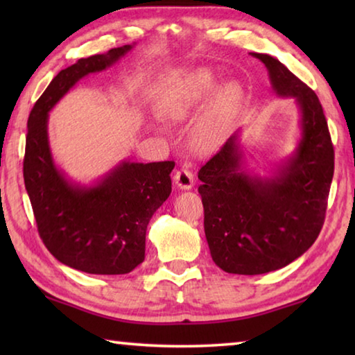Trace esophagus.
Listing matches in <instances>:
<instances>
[{"label": "esophagus", "mask_w": 355, "mask_h": 355, "mask_svg": "<svg viewBox=\"0 0 355 355\" xmlns=\"http://www.w3.org/2000/svg\"><path fill=\"white\" fill-rule=\"evenodd\" d=\"M173 182H175L177 188L180 189H191L194 186V175H192L188 167H182L173 175Z\"/></svg>", "instance_id": "34e87169"}]
</instances>
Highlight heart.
Masks as SVG:
<instances>
[{
  "instance_id": "obj_1",
  "label": "heart",
  "mask_w": 355,
  "mask_h": 355,
  "mask_svg": "<svg viewBox=\"0 0 355 355\" xmlns=\"http://www.w3.org/2000/svg\"><path fill=\"white\" fill-rule=\"evenodd\" d=\"M216 89L213 73L205 69H196L173 80L163 97V112L171 120H184L207 103ZM241 89L238 84H227L219 89L209 101L205 114L196 131L199 147H209L218 142L233 122L241 103Z\"/></svg>"
}]
</instances>
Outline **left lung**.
I'll list each match as a JSON object with an SVG mask.
<instances>
[{
    "label": "left lung",
    "mask_w": 355,
    "mask_h": 355,
    "mask_svg": "<svg viewBox=\"0 0 355 355\" xmlns=\"http://www.w3.org/2000/svg\"><path fill=\"white\" fill-rule=\"evenodd\" d=\"M269 71L274 92L296 100L300 141L271 178L248 172L238 136L199 171L203 225L213 261L230 274L277 271L307 252L326 218L334 146L316 94L279 59L252 53Z\"/></svg>",
    "instance_id": "obj_1"
}]
</instances>
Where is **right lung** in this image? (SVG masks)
Masks as SVG:
<instances>
[{
	"instance_id": "obj_1",
	"label": "right lung",
	"mask_w": 355,
	"mask_h": 355,
	"mask_svg": "<svg viewBox=\"0 0 355 355\" xmlns=\"http://www.w3.org/2000/svg\"><path fill=\"white\" fill-rule=\"evenodd\" d=\"M133 45L112 48L64 69L35 101L28 119L23 178L45 248L87 274H128L146 258V232L172 191L173 161H123L94 186L69 182L48 144V112L81 78L111 67Z\"/></svg>"
}]
</instances>
